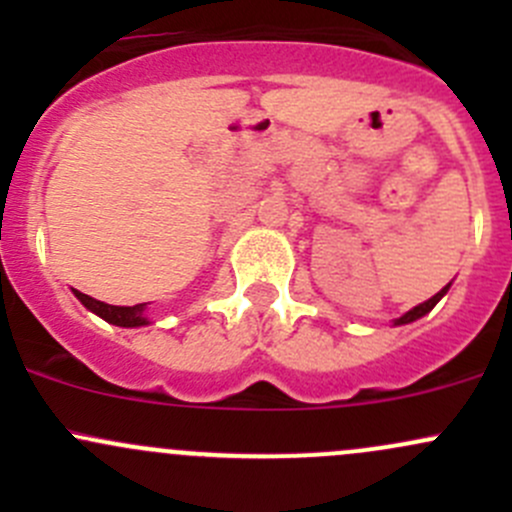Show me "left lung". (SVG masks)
<instances>
[{
	"label": "left lung",
	"instance_id": "8db88e82",
	"mask_svg": "<svg viewBox=\"0 0 512 512\" xmlns=\"http://www.w3.org/2000/svg\"><path fill=\"white\" fill-rule=\"evenodd\" d=\"M448 287H451V285H446V287H443V289H441V292H438V294H433V297H431V299H428V302H423V304H418V307H414V309H409V312H406V314H404V317H399V319H396V322H394V324H409V322H416V319H418V317H423V314H428V312H431V309H433V307H436V304H438V299H441V297H443V294H446V292H448Z\"/></svg>",
	"mask_w": 512,
	"mask_h": 512
}]
</instances>
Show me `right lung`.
<instances>
[{"instance_id": "1", "label": "right lung", "mask_w": 512, "mask_h": 512, "mask_svg": "<svg viewBox=\"0 0 512 512\" xmlns=\"http://www.w3.org/2000/svg\"><path fill=\"white\" fill-rule=\"evenodd\" d=\"M74 294L79 297V302L84 304L86 309H91V312L98 314L101 319H106V322L116 324V327H143V324H148V319L143 317V309H146V304H133V307H113V304L98 302V299L79 292V289H74Z\"/></svg>"}]
</instances>
